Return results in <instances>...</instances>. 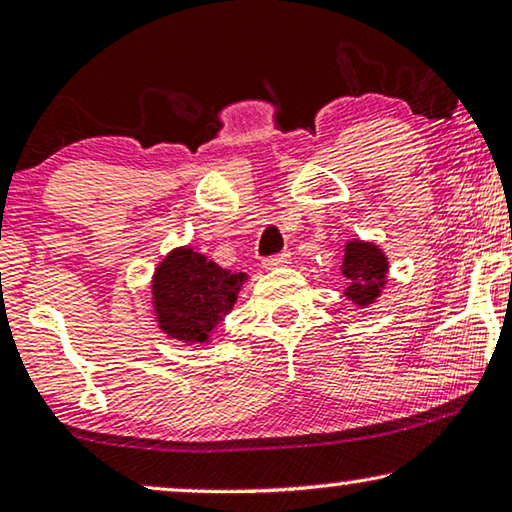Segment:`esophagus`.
<instances>
[{
  "label": "esophagus",
  "mask_w": 512,
  "mask_h": 512,
  "mask_svg": "<svg viewBox=\"0 0 512 512\" xmlns=\"http://www.w3.org/2000/svg\"><path fill=\"white\" fill-rule=\"evenodd\" d=\"M292 264V255L290 253H280V255H273V257H266L262 266L264 269H280V266H290Z\"/></svg>",
  "instance_id": "34e87169"
}]
</instances>
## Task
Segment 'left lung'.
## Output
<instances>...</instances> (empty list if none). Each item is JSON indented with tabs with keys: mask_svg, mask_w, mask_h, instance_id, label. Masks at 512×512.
Segmentation results:
<instances>
[{
	"mask_svg": "<svg viewBox=\"0 0 512 512\" xmlns=\"http://www.w3.org/2000/svg\"><path fill=\"white\" fill-rule=\"evenodd\" d=\"M387 271H390V262L376 243L359 239L345 243L341 273L348 280V287L343 294L352 304L359 308L376 304L380 292L387 285Z\"/></svg>",
	"mask_w": 512,
	"mask_h": 512,
	"instance_id": "1",
	"label": "left lung"
}]
</instances>
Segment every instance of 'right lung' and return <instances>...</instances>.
Wrapping results in <instances>:
<instances>
[{"instance_id":"obj_1","label":"right lung","mask_w":512,"mask_h":512,"mask_svg":"<svg viewBox=\"0 0 512 512\" xmlns=\"http://www.w3.org/2000/svg\"><path fill=\"white\" fill-rule=\"evenodd\" d=\"M246 280L248 273L222 269L190 246L174 248L150 280L157 327L185 345L211 343Z\"/></svg>"}]
</instances>
